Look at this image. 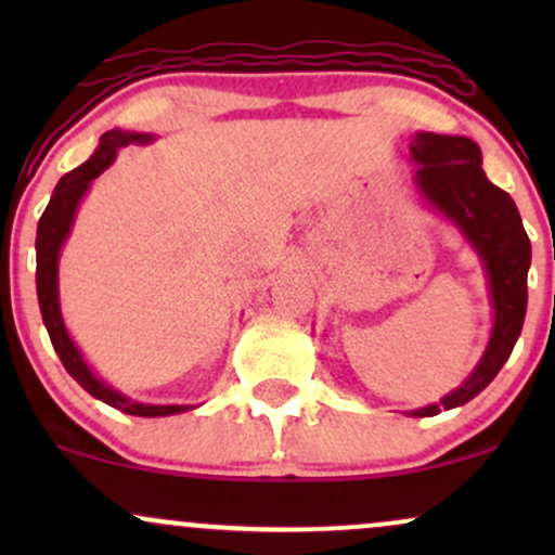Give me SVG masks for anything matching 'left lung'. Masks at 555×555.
Here are the masks:
<instances>
[{"label":"left lung","instance_id":"8db88e82","mask_svg":"<svg viewBox=\"0 0 555 555\" xmlns=\"http://www.w3.org/2000/svg\"><path fill=\"white\" fill-rule=\"evenodd\" d=\"M410 154L417 164L415 188L420 197L460 229L480 258L493 308V328L475 371L438 404L410 412V417H433L441 410H454L475 399L512 354L527 313V271L532 247L512 195L495 188L482 171V154L475 140L415 132Z\"/></svg>","mask_w":555,"mask_h":555}]
</instances>
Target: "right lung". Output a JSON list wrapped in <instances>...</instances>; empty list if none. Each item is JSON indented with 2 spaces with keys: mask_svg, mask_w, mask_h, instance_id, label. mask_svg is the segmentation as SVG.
<instances>
[{
  "mask_svg": "<svg viewBox=\"0 0 555 555\" xmlns=\"http://www.w3.org/2000/svg\"><path fill=\"white\" fill-rule=\"evenodd\" d=\"M145 145L154 143L151 132H125V130H109L101 135L99 149L93 151V156L86 164H80L78 169H73L69 175L62 177L56 182L52 201H49L47 211L38 219V232H36V292H38V305H41V318L43 326L49 331V339L54 344V352L60 354L65 371L73 375L78 384L86 388L88 393L95 399H101L104 404L114 406V410L125 412V415L135 417H167V415H180V412L195 410L193 404H143L125 397L122 391L112 388L104 378L93 373V367L88 365L78 344L73 341L69 331L65 326V318H62L60 308V253L65 240L69 237V229L75 224V214H78L80 201L86 197L88 190L95 177L104 169H109L117 158L119 149L125 145Z\"/></svg>",
  "mask_w": 555,
  "mask_h": 555,
  "instance_id": "obj_1",
  "label": "right lung"
}]
</instances>
